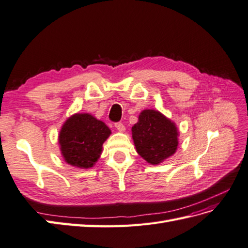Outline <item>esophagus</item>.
Segmentation results:
<instances>
[{
    "label": "esophagus",
    "mask_w": 248,
    "mask_h": 248,
    "mask_svg": "<svg viewBox=\"0 0 248 248\" xmlns=\"http://www.w3.org/2000/svg\"><path fill=\"white\" fill-rule=\"evenodd\" d=\"M115 128H116L119 132H124L125 131L124 124L123 123H116V124H115Z\"/></svg>",
    "instance_id": "1"
}]
</instances>
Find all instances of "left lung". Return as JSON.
I'll return each instance as SVG.
<instances>
[{
  "label": "left lung",
  "mask_w": 248,
  "mask_h": 248,
  "mask_svg": "<svg viewBox=\"0 0 248 248\" xmlns=\"http://www.w3.org/2000/svg\"><path fill=\"white\" fill-rule=\"evenodd\" d=\"M177 136L175 124L155 110H143L132 126L137 153L151 165H158L175 153Z\"/></svg>",
  "instance_id": "1"
}]
</instances>
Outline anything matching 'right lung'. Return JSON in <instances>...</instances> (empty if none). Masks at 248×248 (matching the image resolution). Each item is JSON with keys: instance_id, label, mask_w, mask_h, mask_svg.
<instances>
[{"instance_id": "add662e5", "label": "right lung", "mask_w": 248, "mask_h": 248, "mask_svg": "<svg viewBox=\"0 0 248 248\" xmlns=\"http://www.w3.org/2000/svg\"><path fill=\"white\" fill-rule=\"evenodd\" d=\"M108 126L91 114H74L62 125L59 145L67 164L88 169L100 157L103 142L110 136Z\"/></svg>"}]
</instances>
